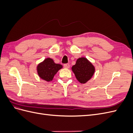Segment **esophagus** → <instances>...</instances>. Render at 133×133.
<instances>
[{
    "mask_svg": "<svg viewBox=\"0 0 133 133\" xmlns=\"http://www.w3.org/2000/svg\"><path fill=\"white\" fill-rule=\"evenodd\" d=\"M64 67L66 68V69H69V68H70V65L69 64H65L64 65Z\"/></svg>",
    "mask_w": 133,
    "mask_h": 133,
    "instance_id": "1",
    "label": "esophagus"
}]
</instances>
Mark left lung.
<instances>
[{
	"mask_svg": "<svg viewBox=\"0 0 133 133\" xmlns=\"http://www.w3.org/2000/svg\"><path fill=\"white\" fill-rule=\"evenodd\" d=\"M78 81L85 84L92 78L95 73V66L89 60L85 57H81L76 60L74 65L71 67Z\"/></svg>",
	"mask_w": 133,
	"mask_h": 133,
	"instance_id": "obj_1",
	"label": "left lung"
}]
</instances>
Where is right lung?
Masks as SVG:
<instances>
[{"mask_svg":"<svg viewBox=\"0 0 133 133\" xmlns=\"http://www.w3.org/2000/svg\"><path fill=\"white\" fill-rule=\"evenodd\" d=\"M62 68L63 66L61 64H56L53 59L47 58L38 64L37 70L40 78L49 82L53 80L55 75Z\"/></svg>","mask_w":133,"mask_h":133,"instance_id":"1","label":"right lung"}]
</instances>
